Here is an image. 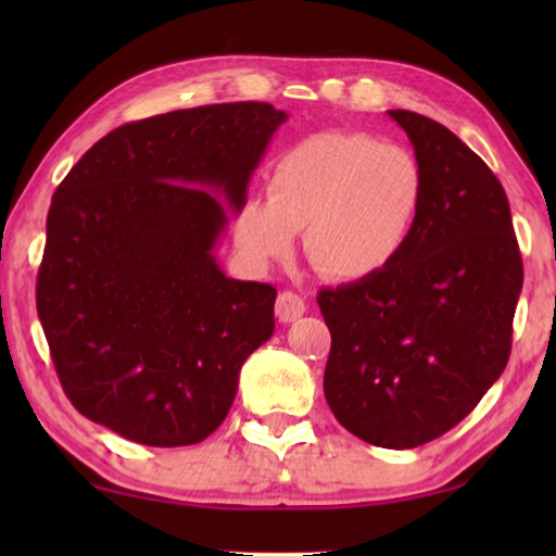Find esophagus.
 I'll list each match as a JSON object with an SVG mask.
<instances>
[{
	"label": "esophagus",
	"mask_w": 556,
	"mask_h": 556,
	"mask_svg": "<svg viewBox=\"0 0 556 556\" xmlns=\"http://www.w3.org/2000/svg\"><path fill=\"white\" fill-rule=\"evenodd\" d=\"M303 314H306V303H303L299 293L283 291L278 295L276 316H278L280 324H291V321H295V318H301Z\"/></svg>",
	"instance_id": "1"
}]
</instances>
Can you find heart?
<instances>
[{"label": "heart", "instance_id": "b5f03b06", "mask_svg": "<svg viewBox=\"0 0 556 556\" xmlns=\"http://www.w3.org/2000/svg\"><path fill=\"white\" fill-rule=\"evenodd\" d=\"M428 177L402 143L367 134H318L283 151L265 194L235 215L253 265L283 261L303 230L306 255L329 278L362 280L397 261L420 223Z\"/></svg>", "mask_w": 556, "mask_h": 556}]
</instances>
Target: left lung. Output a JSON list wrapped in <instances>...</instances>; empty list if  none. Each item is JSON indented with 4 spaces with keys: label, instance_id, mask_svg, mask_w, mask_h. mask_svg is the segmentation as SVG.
<instances>
[{
    "label": "left lung",
    "instance_id": "left-lung-1",
    "mask_svg": "<svg viewBox=\"0 0 556 556\" xmlns=\"http://www.w3.org/2000/svg\"><path fill=\"white\" fill-rule=\"evenodd\" d=\"M420 159L428 192L390 268L326 288L324 394L364 443L409 451L455 428L506 369L523 286L511 210L485 162L415 111H387Z\"/></svg>",
    "mask_w": 556,
    "mask_h": 556
}]
</instances>
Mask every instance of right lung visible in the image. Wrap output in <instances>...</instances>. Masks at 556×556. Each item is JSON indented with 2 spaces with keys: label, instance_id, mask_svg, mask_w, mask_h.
Here are the masks:
<instances>
[{
  "label": "right lung",
  "instance_id": "obj_1",
  "mask_svg": "<svg viewBox=\"0 0 556 556\" xmlns=\"http://www.w3.org/2000/svg\"><path fill=\"white\" fill-rule=\"evenodd\" d=\"M288 113L200 105L126 124L58 187L37 316L80 415L141 445L200 443L273 337L276 288L227 278L215 248Z\"/></svg>",
  "mask_w": 556,
  "mask_h": 556
}]
</instances>
